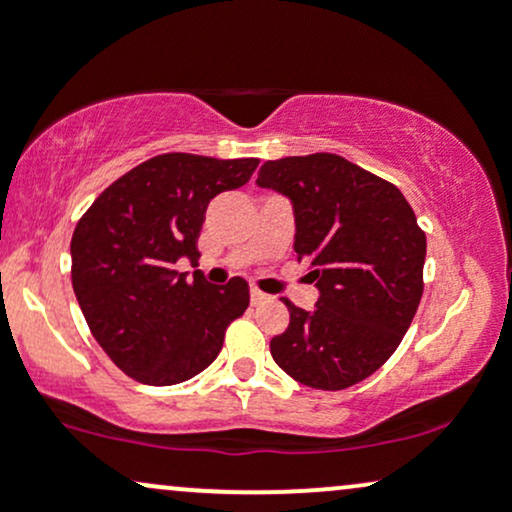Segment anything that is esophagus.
Masks as SVG:
<instances>
[{
	"label": "esophagus",
	"instance_id": "esophagus-1",
	"mask_svg": "<svg viewBox=\"0 0 512 512\" xmlns=\"http://www.w3.org/2000/svg\"><path fill=\"white\" fill-rule=\"evenodd\" d=\"M250 301H252V305H262V303L269 301V296H267V293H262L260 289H255V286H252V289H250Z\"/></svg>",
	"mask_w": 512,
	"mask_h": 512
}]
</instances>
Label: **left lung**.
Masks as SVG:
<instances>
[{
    "mask_svg": "<svg viewBox=\"0 0 512 512\" xmlns=\"http://www.w3.org/2000/svg\"><path fill=\"white\" fill-rule=\"evenodd\" d=\"M257 185L291 202L298 262L317 286L313 310L269 351L284 373L317 390H344L395 354L424 293L426 236L402 192L337 154L267 161Z\"/></svg>",
    "mask_w": 512,
    "mask_h": 512,
    "instance_id": "left-lung-1",
    "label": "left lung"
}]
</instances>
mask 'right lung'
I'll list each match as a JSON object with an SVG mask.
<instances>
[{"label": "right lung", "instance_id": "add662e5", "mask_svg": "<svg viewBox=\"0 0 512 512\" xmlns=\"http://www.w3.org/2000/svg\"><path fill=\"white\" fill-rule=\"evenodd\" d=\"M257 158L163 154L117 178L76 223L72 286L96 342L129 378L178 385L219 356L250 303L248 281H187L209 202L250 180Z\"/></svg>", "mask_w": 512, "mask_h": 512}]
</instances>
